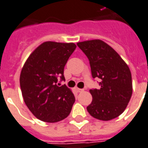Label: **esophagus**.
Wrapping results in <instances>:
<instances>
[{
	"label": "esophagus",
	"mask_w": 148,
	"mask_h": 148,
	"mask_svg": "<svg viewBox=\"0 0 148 148\" xmlns=\"http://www.w3.org/2000/svg\"><path fill=\"white\" fill-rule=\"evenodd\" d=\"M76 90H77V91L78 93H81V92H83V91L84 90V89H80V88H77Z\"/></svg>",
	"instance_id": "esophagus-1"
}]
</instances>
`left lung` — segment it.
Instances as JSON below:
<instances>
[{
  "mask_svg": "<svg viewBox=\"0 0 148 148\" xmlns=\"http://www.w3.org/2000/svg\"><path fill=\"white\" fill-rule=\"evenodd\" d=\"M77 45L89 59L93 78L100 79V88L90 90L93 100L86 109L95 119H113L125 111L132 97L130 69L119 55L103 41H84Z\"/></svg>",
  "mask_w": 148,
  "mask_h": 148,
  "instance_id": "8db88e82",
  "label": "left lung"
}]
</instances>
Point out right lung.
I'll list each match as a JSON object with an SVG mask.
<instances>
[{"label": "right lung", "mask_w": 148, "mask_h": 148, "mask_svg": "<svg viewBox=\"0 0 148 148\" xmlns=\"http://www.w3.org/2000/svg\"><path fill=\"white\" fill-rule=\"evenodd\" d=\"M74 43L45 42L37 47L24 64L20 88L26 106L45 122L64 119L71 111L75 97L58 79L65 80L64 68L76 49Z\"/></svg>", "instance_id": "right-lung-1"}]
</instances>
